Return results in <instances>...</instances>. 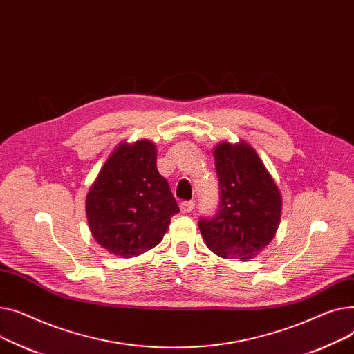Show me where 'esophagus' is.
<instances>
[{
    "label": "esophagus",
    "instance_id": "obj_1",
    "mask_svg": "<svg viewBox=\"0 0 354 354\" xmlns=\"http://www.w3.org/2000/svg\"><path fill=\"white\" fill-rule=\"evenodd\" d=\"M194 205H196V203L193 200H185V201L180 203V210L183 213H190L194 209Z\"/></svg>",
    "mask_w": 354,
    "mask_h": 354
}]
</instances>
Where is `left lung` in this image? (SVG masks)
Wrapping results in <instances>:
<instances>
[{
  "instance_id": "8db88e82",
  "label": "left lung",
  "mask_w": 354,
  "mask_h": 354,
  "mask_svg": "<svg viewBox=\"0 0 354 354\" xmlns=\"http://www.w3.org/2000/svg\"><path fill=\"white\" fill-rule=\"evenodd\" d=\"M220 204L200 217L201 236L224 259H252L272 241L281 217V196L259 154L245 142L214 149Z\"/></svg>"
}]
</instances>
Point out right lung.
Returning a JSON list of instances; mask_svg holds the SVG:
<instances>
[{
	"label": "right lung",
	"instance_id": "right-lung-1",
	"mask_svg": "<svg viewBox=\"0 0 354 354\" xmlns=\"http://www.w3.org/2000/svg\"><path fill=\"white\" fill-rule=\"evenodd\" d=\"M86 212L93 237L115 256L142 254L162 240L180 209L151 141L118 145L91 185Z\"/></svg>",
	"mask_w": 354,
	"mask_h": 354
}]
</instances>
